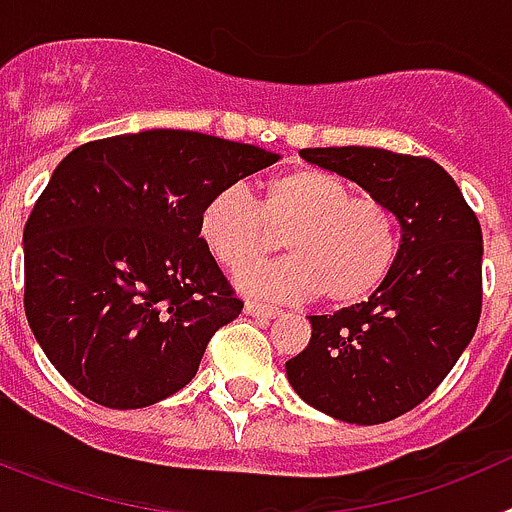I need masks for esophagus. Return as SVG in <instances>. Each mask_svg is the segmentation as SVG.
<instances>
[{
	"instance_id": "1",
	"label": "esophagus",
	"mask_w": 512,
	"mask_h": 512,
	"mask_svg": "<svg viewBox=\"0 0 512 512\" xmlns=\"http://www.w3.org/2000/svg\"><path fill=\"white\" fill-rule=\"evenodd\" d=\"M246 315H251V318H264V320H271V318H279L282 315V310L279 307H271V305H261V302H246Z\"/></svg>"
}]
</instances>
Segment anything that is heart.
Returning <instances> with one entry per match:
<instances>
[{"mask_svg":"<svg viewBox=\"0 0 512 512\" xmlns=\"http://www.w3.org/2000/svg\"><path fill=\"white\" fill-rule=\"evenodd\" d=\"M284 234L295 256L243 274V292L271 300L323 295L328 305H356L382 287L400 251L395 212L315 166L271 174L259 207L241 189H225L200 212L202 243L233 274L277 251Z\"/></svg>","mask_w":512,"mask_h":512,"instance_id":"obj_1","label":"heart"}]
</instances>
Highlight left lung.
Masks as SVG:
<instances>
[{
    "mask_svg": "<svg viewBox=\"0 0 512 512\" xmlns=\"http://www.w3.org/2000/svg\"><path fill=\"white\" fill-rule=\"evenodd\" d=\"M300 156L379 197L400 223L390 277L366 302L310 315L312 336L287 361L292 390L343 423L400 418L436 390L482 312V228L431 158L384 148H302Z\"/></svg>",
    "mask_w": 512,
    "mask_h": 512,
    "instance_id": "left-lung-1",
    "label": "left lung"
}]
</instances>
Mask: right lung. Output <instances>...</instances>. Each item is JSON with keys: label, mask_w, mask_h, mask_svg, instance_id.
Returning <instances> with one entry per match:
<instances>
[{"label": "right lung", "mask_w": 512, "mask_h": 512, "mask_svg": "<svg viewBox=\"0 0 512 512\" xmlns=\"http://www.w3.org/2000/svg\"><path fill=\"white\" fill-rule=\"evenodd\" d=\"M248 143L143 130L74 148L27 217L25 315L61 377L97 405L148 408L200 369L243 302L200 238V212L277 164Z\"/></svg>", "instance_id": "obj_1"}]
</instances>
